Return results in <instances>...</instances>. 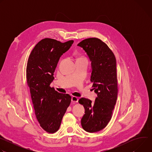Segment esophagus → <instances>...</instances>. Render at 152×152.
Segmentation results:
<instances>
[{
    "instance_id": "34e87169",
    "label": "esophagus",
    "mask_w": 152,
    "mask_h": 152,
    "mask_svg": "<svg viewBox=\"0 0 152 152\" xmlns=\"http://www.w3.org/2000/svg\"><path fill=\"white\" fill-rule=\"evenodd\" d=\"M78 100H79L78 97H77L76 96H73L72 97V102L73 103H77L78 102Z\"/></svg>"
}]
</instances>
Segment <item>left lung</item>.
I'll return each instance as SVG.
<instances>
[{"instance_id": "8db88e82", "label": "left lung", "mask_w": 152, "mask_h": 152, "mask_svg": "<svg viewBox=\"0 0 152 152\" xmlns=\"http://www.w3.org/2000/svg\"><path fill=\"white\" fill-rule=\"evenodd\" d=\"M87 54L91 62V82L97 94L94 103L81 98L85 114L81 125L85 131L93 133L104 129L111 119L118 94L116 59L106 44L97 38L82 40L77 45Z\"/></svg>"}]
</instances>
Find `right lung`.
<instances>
[{
    "instance_id": "obj_1",
    "label": "right lung",
    "mask_w": 152,
    "mask_h": 152,
    "mask_svg": "<svg viewBox=\"0 0 152 152\" xmlns=\"http://www.w3.org/2000/svg\"><path fill=\"white\" fill-rule=\"evenodd\" d=\"M74 41L61 42L52 38L41 39L32 50L27 63L26 79L35 114L40 126L48 133L59 129L72 97L50 86L60 57Z\"/></svg>"
}]
</instances>
